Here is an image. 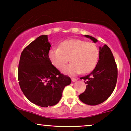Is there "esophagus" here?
Instances as JSON below:
<instances>
[{
  "label": "esophagus",
  "mask_w": 131,
  "mask_h": 131,
  "mask_svg": "<svg viewBox=\"0 0 131 131\" xmlns=\"http://www.w3.org/2000/svg\"><path fill=\"white\" fill-rule=\"evenodd\" d=\"M71 80H72V81L73 82H75L77 80V79H76V78H74V77H72V79H71Z\"/></svg>",
  "instance_id": "esophagus-1"
}]
</instances>
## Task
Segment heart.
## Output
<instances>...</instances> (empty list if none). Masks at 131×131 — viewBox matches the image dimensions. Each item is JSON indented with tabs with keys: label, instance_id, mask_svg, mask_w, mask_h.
Here are the masks:
<instances>
[{
	"label": "heart",
	"instance_id": "1",
	"mask_svg": "<svg viewBox=\"0 0 131 131\" xmlns=\"http://www.w3.org/2000/svg\"><path fill=\"white\" fill-rule=\"evenodd\" d=\"M49 57L57 68L61 69L69 61L72 63L63 69L64 73L75 75L82 72H90L97 65L99 57V51L97 45L92 42L79 39L64 40L60 48L51 49Z\"/></svg>",
	"mask_w": 131,
	"mask_h": 131
}]
</instances>
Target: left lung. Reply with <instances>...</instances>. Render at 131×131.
I'll return each mask as SVG.
<instances>
[{"label": "left lung", "mask_w": 131, "mask_h": 131, "mask_svg": "<svg viewBox=\"0 0 131 131\" xmlns=\"http://www.w3.org/2000/svg\"><path fill=\"white\" fill-rule=\"evenodd\" d=\"M94 43L97 40L92 36L85 35ZM118 70L116 63L108 46L99 47L98 63L88 75L80 77L86 84L85 92L79 95L80 100L88 105H97L110 97L116 86Z\"/></svg>", "instance_id": "1"}]
</instances>
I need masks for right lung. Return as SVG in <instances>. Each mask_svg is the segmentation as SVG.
<instances>
[{
  "label": "right lung",
  "mask_w": 131,
  "mask_h": 131,
  "mask_svg": "<svg viewBox=\"0 0 131 131\" xmlns=\"http://www.w3.org/2000/svg\"><path fill=\"white\" fill-rule=\"evenodd\" d=\"M51 46L47 35H42L25 48L18 68V80L23 93L32 103L41 107L52 106L62 98L68 76L61 74L49 57Z\"/></svg>",
  "instance_id": "right-lung-1"
}]
</instances>
